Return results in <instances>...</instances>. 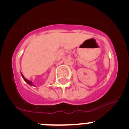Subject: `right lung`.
Returning a JSON list of instances; mask_svg holds the SVG:
<instances>
[{
    "label": "right lung",
    "mask_w": 129,
    "mask_h": 129,
    "mask_svg": "<svg viewBox=\"0 0 129 129\" xmlns=\"http://www.w3.org/2000/svg\"><path fill=\"white\" fill-rule=\"evenodd\" d=\"M21 74H22V77H23L24 80L25 81H26V83H28V84H29V85H31V86H34V85H33V84H32V82L30 81H29V80H28V79H26L24 77V76H23V75H22V73H21Z\"/></svg>",
    "instance_id": "right-lung-1"
}]
</instances>
